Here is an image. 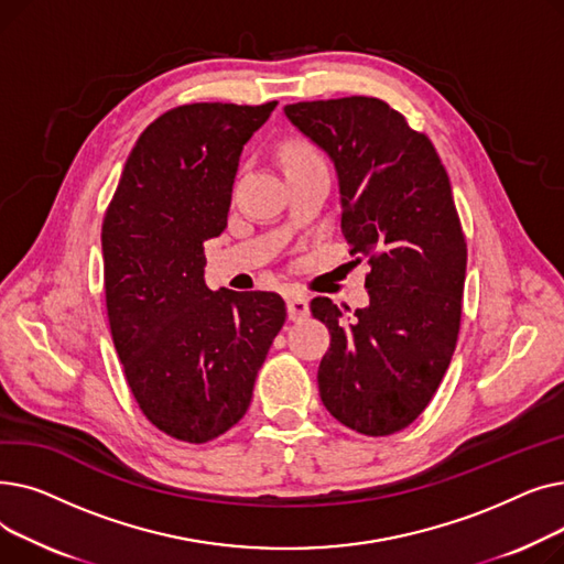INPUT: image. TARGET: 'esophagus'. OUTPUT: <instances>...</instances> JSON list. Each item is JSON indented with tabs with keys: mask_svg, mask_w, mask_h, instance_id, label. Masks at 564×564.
Here are the masks:
<instances>
[{
	"mask_svg": "<svg viewBox=\"0 0 564 564\" xmlns=\"http://www.w3.org/2000/svg\"><path fill=\"white\" fill-rule=\"evenodd\" d=\"M308 297L306 294H302V292H294V294H290L288 297V317L292 319V322H300V319H304V317H308Z\"/></svg>",
	"mask_w": 564,
	"mask_h": 564,
	"instance_id": "esophagus-1",
	"label": "esophagus"
}]
</instances>
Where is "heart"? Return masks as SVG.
Returning <instances> with one entry per match:
<instances>
[{
    "instance_id": "b5f03b06",
    "label": "heart",
    "mask_w": 564,
    "mask_h": 564,
    "mask_svg": "<svg viewBox=\"0 0 564 564\" xmlns=\"http://www.w3.org/2000/svg\"><path fill=\"white\" fill-rule=\"evenodd\" d=\"M317 153L313 151V148L304 141H290L285 148H283V162L290 164V162H300V160H306V158H315Z\"/></svg>"
}]
</instances>
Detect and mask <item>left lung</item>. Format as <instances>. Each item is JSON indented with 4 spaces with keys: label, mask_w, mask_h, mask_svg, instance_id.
<instances>
[{
    "label": "left lung",
    "mask_w": 564,
    "mask_h": 564,
    "mask_svg": "<svg viewBox=\"0 0 564 564\" xmlns=\"http://www.w3.org/2000/svg\"><path fill=\"white\" fill-rule=\"evenodd\" d=\"M283 111L332 158L349 253L370 264L366 308L349 317L329 297L311 302L332 334L319 398L345 427L389 436L425 411L457 345L466 240L448 173L432 141L379 98Z\"/></svg>",
    "instance_id": "left-lung-1"
}]
</instances>
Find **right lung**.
<instances>
[{"label": "right lung", "instance_id": "1", "mask_svg": "<svg viewBox=\"0 0 564 564\" xmlns=\"http://www.w3.org/2000/svg\"><path fill=\"white\" fill-rule=\"evenodd\" d=\"M274 107L169 109L137 139L105 213L113 347L143 416L177 441L207 443L245 416L288 315L276 292H213L203 279L242 148Z\"/></svg>", "mask_w": 564, "mask_h": 564}]
</instances>
